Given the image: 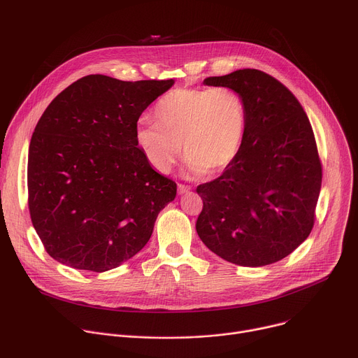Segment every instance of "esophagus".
Here are the masks:
<instances>
[{"mask_svg": "<svg viewBox=\"0 0 358 358\" xmlns=\"http://www.w3.org/2000/svg\"><path fill=\"white\" fill-rule=\"evenodd\" d=\"M177 189H178V194H185V192H188V191L191 189V187H188V185H184V184H178Z\"/></svg>", "mask_w": 358, "mask_h": 358, "instance_id": "1", "label": "esophagus"}]
</instances>
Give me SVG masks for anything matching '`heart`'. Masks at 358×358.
<instances>
[{
    "instance_id": "heart-1",
    "label": "heart",
    "mask_w": 358,
    "mask_h": 358,
    "mask_svg": "<svg viewBox=\"0 0 358 358\" xmlns=\"http://www.w3.org/2000/svg\"><path fill=\"white\" fill-rule=\"evenodd\" d=\"M140 119L134 137L145 162L169 173L182 155L192 176H215L238 159L248 134V103L232 87H178Z\"/></svg>"
}]
</instances>
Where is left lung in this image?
<instances>
[{
	"mask_svg": "<svg viewBox=\"0 0 358 358\" xmlns=\"http://www.w3.org/2000/svg\"><path fill=\"white\" fill-rule=\"evenodd\" d=\"M203 83L241 92L249 122L234 164L196 187L203 202L196 234L231 264H275L315 225L322 163L312 124L294 94L262 71L239 69Z\"/></svg>",
	"mask_w": 358,
	"mask_h": 358,
	"instance_id": "8db88e82",
	"label": "left lung"
}]
</instances>
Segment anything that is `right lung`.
Segmentation results:
<instances>
[{"instance_id":"1","label":"right lung","mask_w":358,"mask_h":358,"mask_svg":"<svg viewBox=\"0 0 358 358\" xmlns=\"http://www.w3.org/2000/svg\"><path fill=\"white\" fill-rule=\"evenodd\" d=\"M173 85L87 75L50 101L29 144L28 207L55 261L106 272L148 242L177 184L145 162L134 130Z\"/></svg>"}]
</instances>
